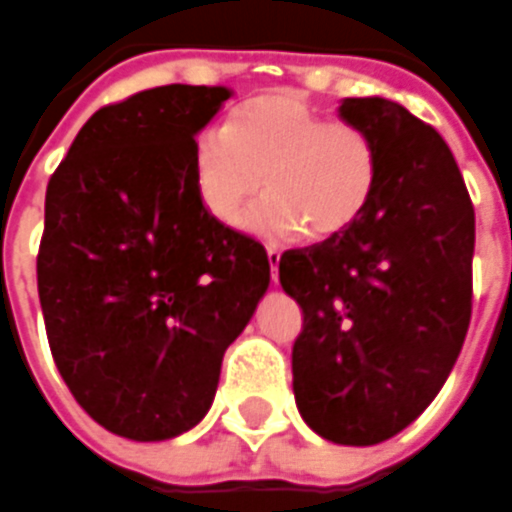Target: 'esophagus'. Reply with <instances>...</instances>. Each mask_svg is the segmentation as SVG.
I'll use <instances>...</instances> for the list:
<instances>
[{"instance_id": "esophagus-1", "label": "esophagus", "mask_w": 512, "mask_h": 512, "mask_svg": "<svg viewBox=\"0 0 512 512\" xmlns=\"http://www.w3.org/2000/svg\"><path fill=\"white\" fill-rule=\"evenodd\" d=\"M266 257H269V272H272V280L277 283V266H280V252L269 249V252H266Z\"/></svg>"}]
</instances>
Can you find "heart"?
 <instances>
[{
	"label": "heart",
	"instance_id": "1",
	"mask_svg": "<svg viewBox=\"0 0 512 512\" xmlns=\"http://www.w3.org/2000/svg\"><path fill=\"white\" fill-rule=\"evenodd\" d=\"M192 178L223 226H238L266 181L272 195L246 221L255 235L286 240L309 229L311 238H334L374 198L377 147L360 127L328 121L291 93H266L195 138Z\"/></svg>",
	"mask_w": 512,
	"mask_h": 512
}]
</instances>
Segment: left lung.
<instances>
[{
	"instance_id": "8db88e82",
	"label": "left lung",
	"mask_w": 512,
	"mask_h": 512,
	"mask_svg": "<svg viewBox=\"0 0 512 512\" xmlns=\"http://www.w3.org/2000/svg\"><path fill=\"white\" fill-rule=\"evenodd\" d=\"M371 135L377 189L357 223L280 257L303 309L291 348L297 411L337 445H377L442 391L465 343L476 218L445 138L388 98H343Z\"/></svg>"
}]
</instances>
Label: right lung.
Wrapping results in <instances>:
<instances>
[{"mask_svg":"<svg viewBox=\"0 0 512 512\" xmlns=\"http://www.w3.org/2000/svg\"><path fill=\"white\" fill-rule=\"evenodd\" d=\"M229 98L167 84L101 107L47 184L36 274L53 360L81 408L135 442L201 422L272 280L266 249L215 221L192 178L195 135Z\"/></svg>","mask_w":512,"mask_h":512,"instance_id":"add662e5","label":"right lung"}]
</instances>
